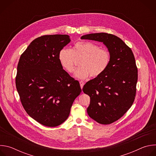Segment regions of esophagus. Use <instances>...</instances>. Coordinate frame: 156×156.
<instances>
[{
  "instance_id": "1",
  "label": "esophagus",
  "mask_w": 156,
  "mask_h": 156,
  "mask_svg": "<svg viewBox=\"0 0 156 156\" xmlns=\"http://www.w3.org/2000/svg\"><path fill=\"white\" fill-rule=\"evenodd\" d=\"M80 84L81 88L82 89L83 87V86H84V82H83V81H80Z\"/></svg>"
}]
</instances>
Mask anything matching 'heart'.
Masks as SVG:
<instances>
[{"mask_svg": "<svg viewBox=\"0 0 156 156\" xmlns=\"http://www.w3.org/2000/svg\"><path fill=\"white\" fill-rule=\"evenodd\" d=\"M80 66L75 77L84 80L91 76L96 78L101 75L108 68L111 56L106 49L100 48L96 43L90 41H79L75 44L73 49H62L58 53V60L62 67L69 73L75 70V58L81 57Z\"/></svg>", "mask_w": 156, "mask_h": 156, "instance_id": "obj_1", "label": "heart"}]
</instances>
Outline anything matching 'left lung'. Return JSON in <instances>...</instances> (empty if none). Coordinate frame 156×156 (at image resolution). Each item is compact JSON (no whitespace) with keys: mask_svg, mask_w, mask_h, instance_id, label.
<instances>
[{"mask_svg":"<svg viewBox=\"0 0 156 156\" xmlns=\"http://www.w3.org/2000/svg\"><path fill=\"white\" fill-rule=\"evenodd\" d=\"M81 39L103 42L110 54L107 70L87 81L83 88L90 97L88 115L99 123L110 124L121 118L134 102L138 80L134 55L120 38L113 34L92 33Z\"/></svg>","mask_w":156,"mask_h":156,"instance_id":"1","label":"left lung"}]
</instances>
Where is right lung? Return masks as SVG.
<instances>
[{"label": "right lung", "instance_id": "add662e5", "mask_svg": "<svg viewBox=\"0 0 156 156\" xmlns=\"http://www.w3.org/2000/svg\"><path fill=\"white\" fill-rule=\"evenodd\" d=\"M70 41L66 34L39 37L21 55L18 63L15 83L21 102L27 114L44 126L63 123L81 92L79 82L63 69L58 58Z\"/></svg>", "mask_w": 156, "mask_h": 156}]
</instances>
